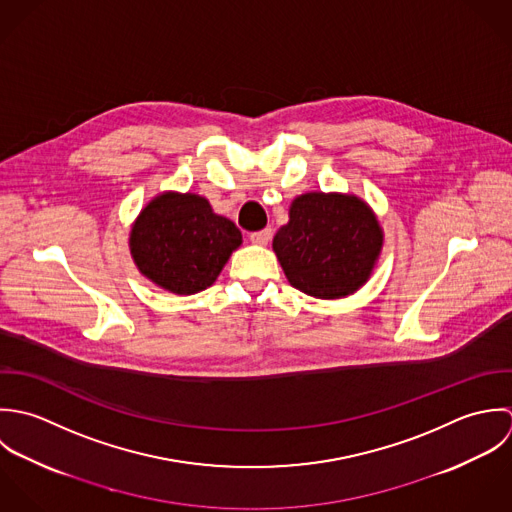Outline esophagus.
<instances>
[{
	"mask_svg": "<svg viewBox=\"0 0 512 512\" xmlns=\"http://www.w3.org/2000/svg\"><path fill=\"white\" fill-rule=\"evenodd\" d=\"M271 237H273V231H271V229H263V231L251 233L249 239H251V243H255V245H269Z\"/></svg>",
	"mask_w": 512,
	"mask_h": 512,
	"instance_id": "obj_1",
	"label": "esophagus"
}]
</instances>
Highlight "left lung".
Instances as JSON below:
<instances>
[{
    "label": "left lung",
    "instance_id": "8db88e82",
    "mask_svg": "<svg viewBox=\"0 0 512 512\" xmlns=\"http://www.w3.org/2000/svg\"><path fill=\"white\" fill-rule=\"evenodd\" d=\"M384 229L374 209L354 194L308 192L289 207V223L273 237L287 281L314 299L354 295L374 273Z\"/></svg>",
    "mask_w": 512,
    "mask_h": 512
}]
</instances>
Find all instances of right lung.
Wrapping results in <instances>:
<instances>
[{"instance_id": "obj_1", "label": "right lung", "mask_w": 512, "mask_h": 512, "mask_svg": "<svg viewBox=\"0 0 512 512\" xmlns=\"http://www.w3.org/2000/svg\"><path fill=\"white\" fill-rule=\"evenodd\" d=\"M241 243L235 223L215 213L204 196L172 190L144 205L128 233L140 275L184 297L211 287Z\"/></svg>"}]
</instances>
